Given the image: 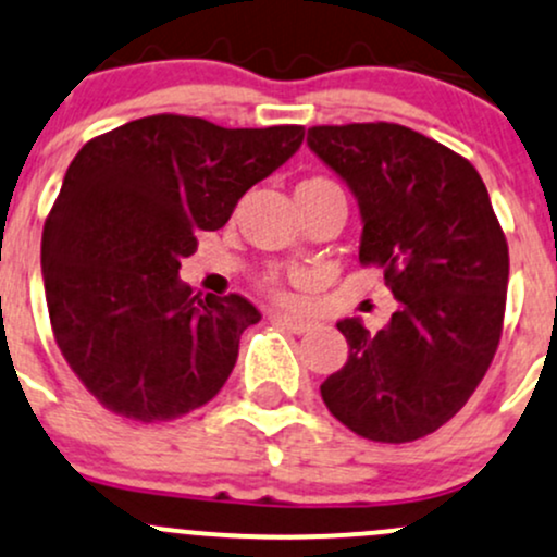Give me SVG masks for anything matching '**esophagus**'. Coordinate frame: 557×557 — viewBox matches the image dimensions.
Masks as SVG:
<instances>
[{"label":"esophagus","instance_id":"obj_1","mask_svg":"<svg viewBox=\"0 0 557 557\" xmlns=\"http://www.w3.org/2000/svg\"><path fill=\"white\" fill-rule=\"evenodd\" d=\"M269 320L277 322V325H283V327H288L290 333H307V330L311 327V320L288 314V311H272V314H269Z\"/></svg>","mask_w":557,"mask_h":557}]
</instances>
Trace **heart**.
I'll return each instance as SVG.
<instances>
[{"label":"heart","mask_w":557,"mask_h":557,"mask_svg":"<svg viewBox=\"0 0 557 557\" xmlns=\"http://www.w3.org/2000/svg\"><path fill=\"white\" fill-rule=\"evenodd\" d=\"M309 182H317V180H304V182H301V185H309Z\"/></svg>","instance_id":"b5f03b06"}]
</instances>
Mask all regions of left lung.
I'll list each match as a JSON object with an SVG mask.
<instances>
[{"instance_id":"left-lung-1","label":"left lung","mask_w":557,"mask_h":557,"mask_svg":"<svg viewBox=\"0 0 557 557\" xmlns=\"http://www.w3.org/2000/svg\"><path fill=\"white\" fill-rule=\"evenodd\" d=\"M309 150L357 198L359 261L386 272L396 311L377 333L346 317L348 359L320 386L370 442L423 438L460 412L503 333L507 243L466 158L399 124L314 126Z\"/></svg>"}]
</instances>
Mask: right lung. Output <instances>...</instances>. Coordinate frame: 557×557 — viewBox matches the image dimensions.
<instances>
[{
    "label": "right lung",
    "mask_w": 557,
    "mask_h": 557,
    "mask_svg": "<svg viewBox=\"0 0 557 557\" xmlns=\"http://www.w3.org/2000/svg\"><path fill=\"white\" fill-rule=\"evenodd\" d=\"M301 143L304 126L148 115L76 152L41 235V277L54 341L102 407L156 423L222 391L261 311L235 293L200 298L182 259Z\"/></svg>",
    "instance_id": "add662e5"
}]
</instances>
